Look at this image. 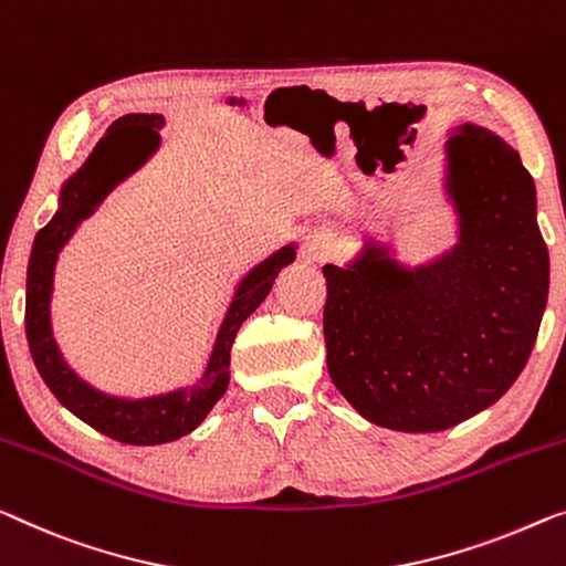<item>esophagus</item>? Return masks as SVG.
<instances>
[{"label": "esophagus", "instance_id": "obj_1", "mask_svg": "<svg viewBox=\"0 0 566 566\" xmlns=\"http://www.w3.org/2000/svg\"><path fill=\"white\" fill-rule=\"evenodd\" d=\"M335 251V235L327 231H312L305 243V256L307 259H325Z\"/></svg>", "mask_w": 566, "mask_h": 566}]
</instances>
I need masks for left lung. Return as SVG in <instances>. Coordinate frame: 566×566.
<instances>
[{
	"mask_svg": "<svg viewBox=\"0 0 566 566\" xmlns=\"http://www.w3.org/2000/svg\"><path fill=\"white\" fill-rule=\"evenodd\" d=\"M442 196L454 243L409 264L366 233L325 264L327 370L360 417L396 432H442L493 407L534 348L549 297L536 185L485 126L447 129Z\"/></svg>",
	"mask_w": 566,
	"mask_h": 566,
	"instance_id": "left-lung-1",
	"label": "left lung"
}]
</instances>
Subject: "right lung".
Returning <instances> with one entry per match:
<instances>
[{"label":"right lung","instance_id":"1","mask_svg":"<svg viewBox=\"0 0 566 566\" xmlns=\"http://www.w3.org/2000/svg\"><path fill=\"white\" fill-rule=\"evenodd\" d=\"M167 119L163 114H124L108 126L94 151L78 170L61 185L55 216L38 231L28 264V305L24 331L32 360L42 381L71 415L86 421L96 432L124 444H165L190 434L202 424L231 381V345L243 319L272 292L276 274L297 259V241H290L251 266L233 286L231 302L218 327L208 364L196 384L177 386L170 391L126 396L104 391L86 381L67 364L53 333V292L55 266L81 223L96 213V208L124 180L142 170L157 155Z\"/></svg>","mask_w":566,"mask_h":566}]
</instances>
